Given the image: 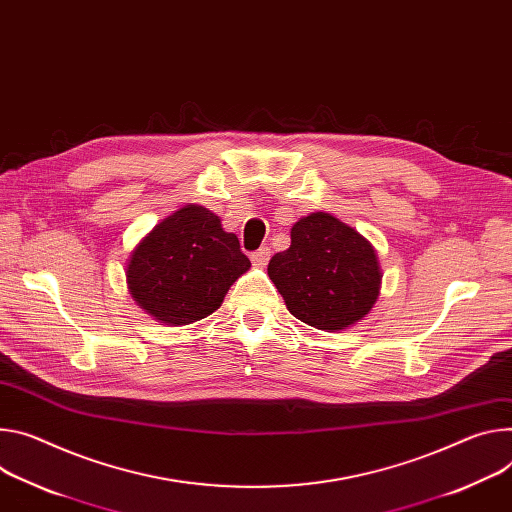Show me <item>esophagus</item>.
<instances>
[{"instance_id":"obj_1","label":"esophagus","mask_w":512,"mask_h":512,"mask_svg":"<svg viewBox=\"0 0 512 512\" xmlns=\"http://www.w3.org/2000/svg\"><path fill=\"white\" fill-rule=\"evenodd\" d=\"M269 259H271V249L269 247H261L255 253H251V261H253L255 267H265L269 263Z\"/></svg>"}]
</instances>
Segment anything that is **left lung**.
Segmentation results:
<instances>
[{"mask_svg": "<svg viewBox=\"0 0 512 512\" xmlns=\"http://www.w3.org/2000/svg\"><path fill=\"white\" fill-rule=\"evenodd\" d=\"M288 310L320 331L359 322L380 294L374 247L331 214L316 212L292 226V245L267 265Z\"/></svg>", "mask_w": 512, "mask_h": 512, "instance_id": "1", "label": "left lung"}]
</instances>
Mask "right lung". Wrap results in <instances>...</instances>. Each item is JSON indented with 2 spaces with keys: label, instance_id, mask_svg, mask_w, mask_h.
<instances>
[{
  "label": "right lung",
  "instance_id": "1",
  "mask_svg": "<svg viewBox=\"0 0 512 512\" xmlns=\"http://www.w3.org/2000/svg\"><path fill=\"white\" fill-rule=\"evenodd\" d=\"M251 267L239 239L202 206H185L159 222L134 249L126 277L132 298L167 324L212 314Z\"/></svg>",
  "mask_w": 512,
  "mask_h": 512
}]
</instances>
